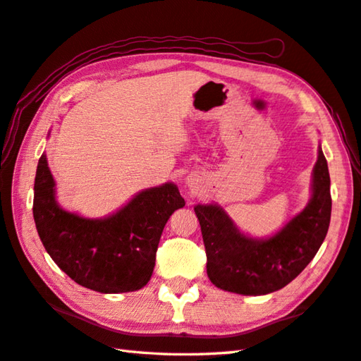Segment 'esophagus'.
<instances>
[{"mask_svg":"<svg viewBox=\"0 0 361 361\" xmlns=\"http://www.w3.org/2000/svg\"><path fill=\"white\" fill-rule=\"evenodd\" d=\"M188 181H189V178H188Z\"/></svg>","mask_w":361,"mask_h":361,"instance_id":"34e87169","label":"esophagus"}]
</instances>
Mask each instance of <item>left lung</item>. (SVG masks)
Segmentation results:
<instances>
[{
	"instance_id": "1",
	"label": "left lung",
	"mask_w": 361,
	"mask_h": 361,
	"mask_svg": "<svg viewBox=\"0 0 361 361\" xmlns=\"http://www.w3.org/2000/svg\"><path fill=\"white\" fill-rule=\"evenodd\" d=\"M328 161L318 147L307 206L269 238L238 231L219 204H197L206 247L207 276L216 288L241 295H266L286 286L311 263L331 221Z\"/></svg>"
}]
</instances>
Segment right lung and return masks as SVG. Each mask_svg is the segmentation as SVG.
Here are the masks:
<instances>
[{
    "label": "right lung",
    "instance_id": "1",
    "mask_svg": "<svg viewBox=\"0 0 361 361\" xmlns=\"http://www.w3.org/2000/svg\"><path fill=\"white\" fill-rule=\"evenodd\" d=\"M33 190V220L47 254L75 283L102 294L146 286L164 226L186 204L178 188L166 183L141 190L106 219L67 212L56 203L46 154L38 161Z\"/></svg>",
    "mask_w": 361,
    "mask_h": 361
}]
</instances>
